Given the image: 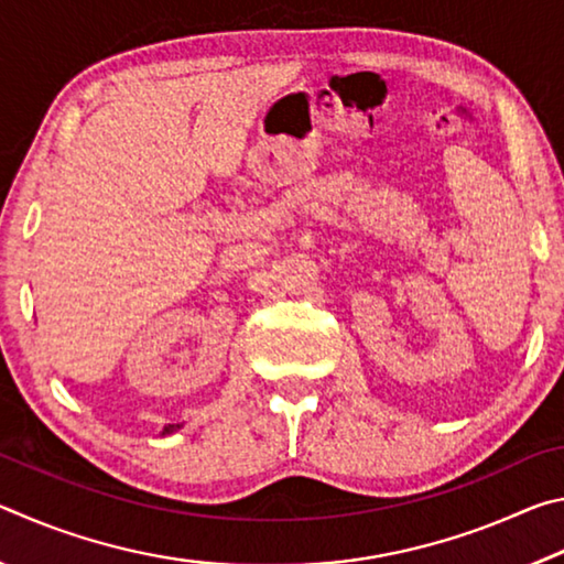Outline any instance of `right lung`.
I'll return each mask as SVG.
<instances>
[{
    "instance_id": "add662e5",
    "label": "right lung",
    "mask_w": 564,
    "mask_h": 564,
    "mask_svg": "<svg viewBox=\"0 0 564 564\" xmlns=\"http://www.w3.org/2000/svg\"><path fill=\"white\" fill-rule=\"evenodd\" d=\"M176 427H178V425H166V427H164V435H166V433H174Z\"/></svg>"
}]
</instances>
